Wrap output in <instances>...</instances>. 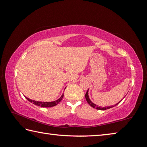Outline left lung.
<instances>
[{"instance_id":"left-lung-1","label":"left lung","mask_w":147,"mask_h":147,"mask_svg":"<svg viewBox=\"0 0 147 147\" xmlns=\"http://www.w3.org/2000/svg\"><path fill=\"white\" fill-rule=\"evenodd\" d=\"M88 90H89V89H88ZM88 91L86 92V94H85V97H86V99L87 102H88V104H89V105H90L91 107H93V108H96V109H99V110H106V109H109V108H113V106H107V107H102V108H100V107H98V106H96L95 104H94V103L92 102L90 99H89V95H88ZM121 101H122V100H121L120 102H118L117 104H116L115 105H114V106L117 105V104H118L119 103H120Z\"/></svg>"}]
</instances>
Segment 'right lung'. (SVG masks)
<instances>
[{"mask_svg": "<svg viewBox=\"0 0 147 147\" xmlns=\"http://www.w3.org/2000/svg\"><path fill=\"white\" fill-rule=\"evenodd\" d=\"M63 95H64V94L63 93V94H62V95L61 96L60 98H59V99H58V100H56L55 101H53V102H39V101H36V100H31V99L27 98V97H26V96H25V98L28 101L30 102L35 104V105L43 107V108H49V107H53L54 106H56L59 102H60V101L61 100V99L63 98Z\"/></svg>", "mask_w": 147, "mask_h": 147, "instance_id": "obj_1", "label": "right lung"}]
</instances>
